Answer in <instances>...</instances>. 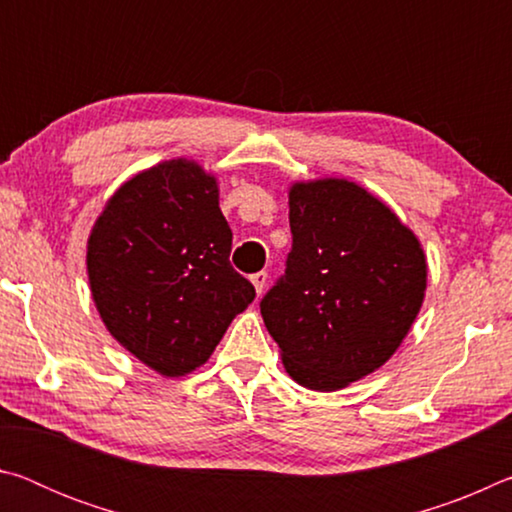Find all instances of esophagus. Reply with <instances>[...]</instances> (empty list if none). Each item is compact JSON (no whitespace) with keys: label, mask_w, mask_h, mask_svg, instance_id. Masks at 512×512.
<instances>
[{"label":"esophagus","mask_w":512,"mask_h":512,"mask_svg":"<svg viewBox=\"0 0 512 512\" xmlns=\"http://www.w3.org/2000/svg\"><path fill=\"white\" fill-rule=\"evenodd\" d=\"M250 280H253V284H255L257 296H262L264 289H266V282H268V273H266V271H259V273H255L253 277H250Z\"/></svg>","instance_id":"esophagus-1"}]
</instances>
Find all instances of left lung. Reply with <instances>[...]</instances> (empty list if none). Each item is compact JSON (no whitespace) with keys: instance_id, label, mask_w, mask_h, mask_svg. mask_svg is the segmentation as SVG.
Here are the masks:
<instances>
[{"instance_id":"1","label":"left lung","mask_w":512,"mask_h":512,"mask_svg":"<svg viewBox=\"0 0 512 512\" xmlns=\"http://www.w3.org/2000/svg\"><path fill=\"white\" fill-rule=\"evenodd\" d=\"M293 246L262 300L284 370L332 393L384 366L409 334L427 291V255L409 225L345 178L289 187Z\"/></svg>"}]
</instances>
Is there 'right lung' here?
<instances>
[{"mask_svg":"<svg viewBox=\"0 0 512 512\" xmlns=\"http://www.w3.org/2000/svg\"><path fill=\"white\" fill-rule=\"evenodd\" d=\"M219 180L187 158L135 173L88 237L94 307L115 341L162 377L210 359L255 287L230 264Z\"/></svg>","mask_w":512,"mask_h":512,"instance_id":"1","label":"right lung"}]
</instances>
